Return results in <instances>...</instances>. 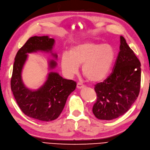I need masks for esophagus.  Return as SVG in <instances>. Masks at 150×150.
Returning a JSON list of instances; mask_svg holds the SVG:
<instances>
[{"label": "esophagus", "instance_id": "1", "mask_svg": "<svg viewBox=\"0 0 150 150\" xmlns=\"http://www.w3.org/2000/svg\"><path fill=\"white\" fill-rule=\"evenodd\" d=\"M76 87H77V89H83V88L85 87V86H84L83 84L79 82V83H77V84H76Z\"/></svg>", "mask_w": 150, "mask_h": 150}]
</instances>
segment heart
Segmentation results:
<instances>
[{
    "instance_id": "obj_1",
    "label": "heart",
    "mask_w": 150,
    "mask_h": 150,
    "mask_svg": "<svg viewBox=\"0 0 150 150\" xmlns=\"http://www.w3.org/2000/svg\"><path fill=\"white\" fill-rule=\"evenodd\" d=\"M115 58V51L112 45L91 41L76 44L64 52L61 57V67L68 76L78 72L82 65V72L91 82L105 79L111 71Z\"/></svg>"
}]
</instances>
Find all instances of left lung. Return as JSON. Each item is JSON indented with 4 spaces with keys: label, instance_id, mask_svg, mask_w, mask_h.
Wrapping results in <instances>:
<instances>
[{
    "label": "left lung",
    "instance_id": "1",
    "mask_svg": "<svg viewBox=\"0 0 150 150\" xmlns=\"http://www.w3.org/2000/svg\"><path fill=\"white\" fill-rule=\"evenodd\" d=\"M113 69L108 77L94 87L97 100L93 112L100 120H113L125 114L139 93L140 61L122 36L120 52Z\"/></svg>",
    "mask_w": 150,
    "mask_h": 150
}]
</instances>
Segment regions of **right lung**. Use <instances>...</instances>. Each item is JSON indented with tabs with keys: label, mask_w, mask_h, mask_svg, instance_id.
Listing matches in <instances>:
<instances>
[{
	"label": "right lung",
	"mask_w": 150,
	"mask_h": 150,
	"mask_svg": "<svg viewBox=\"0 0 150 150\" xmlns=\"http://www.w3.org/2000/svg\"><path fill=\"white\" fill-rule=\"evenodd\" d=\"M54 43V39L48 36L30 37L16 54L11 80V91L22 112L30 118L44 122L54 120L59 116L76 83L63 79L58 73L51 71L43 85L37 90H31L23 82L21 73L29 53L51 52L56 59L57 54L52 53ZM48 64L49 70H52L57 63L51 59Z\"/></svg>",
	"instance_id": "add662e5"
}]
</instances>
